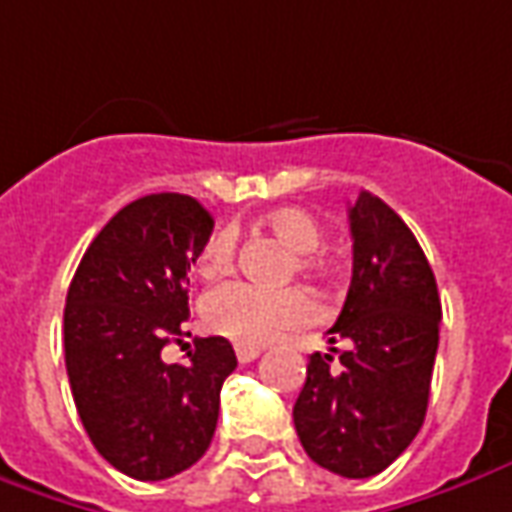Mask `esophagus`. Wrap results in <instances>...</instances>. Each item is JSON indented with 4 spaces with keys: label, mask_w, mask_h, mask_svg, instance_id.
<instances>
[{
    "label": "esophagus",
    "mask_w": 512,
    "mask_h": 512,
    "mask_svg": "<svg viewBox=\"0 0 512 512\" xmlns=\"http://www.w3.org/2000/svg\"><path fill=\"white\" fill-rule=\"evenodd\" d=\"M235 356H238L241 364H249V361H255V358L260 356V347H246V344H238V347H235Z\"/></svg>",
    "instance_id": "34e87169"
}]
</instances>
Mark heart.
Masks as SVG:
<instances>
[{"label":"heart","mask_w":512,"mask_h":512,"mask_svg":"<svg viewBox=\"0 0 512 512\" xmlns=\"http://www.w3.org/2000/svg\"><path fill=\"white\" fill-rule=\"evenodd\" d=\"M266 227L300 255L297 266L302 271L322 269V255L316 249L325 241V232L311 212L283 207L266 215ZM235 252H238L235 229H218L198 252V274L201 277L224 274L235 263ZM316 314L319 308L314 297L297 285L263 288V285L232 280V283L215 285L201 300V316L207 328L246 347H260L280 339L288 330L305 328L314 322Z\"/></svg>","instance_id":"b5f03b06"}]
</instances>
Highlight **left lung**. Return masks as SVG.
I'll use <instances>...</instances> for the list:
<instances>
[{
	"label": "left lung",
	"mask_w": 512,
	"mask_h": 512,
	"mask_svg": "<svg viewBox=\"0 0 512 512\" xmlns=\"http://www.w3.org/2000/svg\"><path fill=\"white\" fill-rule=\"evenodd\" d=\"M353 280L328 342L314 353L294 426L305 454L347 479L381 474L423 426L440 342V294L412 229L361 190L350 207Z\"/></svg>",
	"instance_id": "obj_1"
}]
</instances>
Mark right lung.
<instances>
[{
	"label": "right lung",
	"instance_id": "add662e5",
	"mask_svg": "<svg viewBox=\"0 0 512 512\" xmlns=\"http://www.w3.org/2000/svg\"><path fill=\"white\" fill-rule=\"evenodd\" d=\"M210 232L212 215L193 196L137 198L97 232L66 291L72 398L103 460L131 479L159 482L204 457L238 367L224 336L196 339L184 364L162 358L165 344L182 342L187 271Z\"/></svg>",
	"mask_w": 512,
	"mask_h": 512
}]
</instances>
